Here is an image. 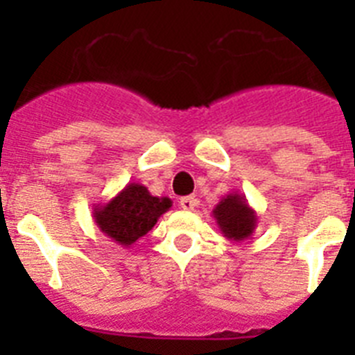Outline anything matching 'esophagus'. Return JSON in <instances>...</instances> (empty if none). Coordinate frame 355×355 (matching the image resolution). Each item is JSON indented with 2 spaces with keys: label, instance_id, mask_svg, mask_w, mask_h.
Segmentation results:
<instances>
[{
  "label": "esophagus",
  "instance_id": "34e87169",
  "mask_svg": "<svg viewBox=\"0 0 355 355\" xmlns=\"http://www.w3.org/2000/svg\"><path fill=\"white\" fill-rule=\"evenodd\" d=\"M197 202H199V200H197L196 197L188 196V197H183V199L180 200V206L183 209H187V211H192V209L197 206Z\"/></svg>",
  "mask_w": 355,
  "mask_h": 355
}]
</instances>
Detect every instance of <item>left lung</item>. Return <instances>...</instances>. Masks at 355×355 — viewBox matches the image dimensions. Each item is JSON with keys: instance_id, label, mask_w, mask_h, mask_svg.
Returning a JSON list of instances; mask_svg holds the SVG:
<instances>
[{"instance_id": "left-lung-1", "label": "left lung", "mask_w": 355, "mask_h": 355, "mask_svg": "<svg viewBox=\"0 0 355 355\" xmlns=\"http://www.w3.org/2000/svg\"><path fill=\"white\" fill-rule=\"evenodd\" d=\"M213 218L227 240L243 241L252 236L258 225V215L247 202L245 196L231 192L222 197L220 202L213 208Z\"/></svg>"}]
</instances>
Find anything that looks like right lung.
I'll use <instances>...</instances> for the list:
<instances>
[{"instance_id":"1","label":"right lung","mask_w":355,"mask_h":355,"mask_svg":"<svg viewBox=\"0 0 355 355\" xmlns=\"http://www.w3.org/2000/svg\"><path fill=\"white\" fill-rule=\"evenodd\" d=\"M171 206L168 197L150 196L144 184L128 183L108 202L94 206L92 216L103 234L128 249L149 233Z\"/></svg>"}]
</instances>
